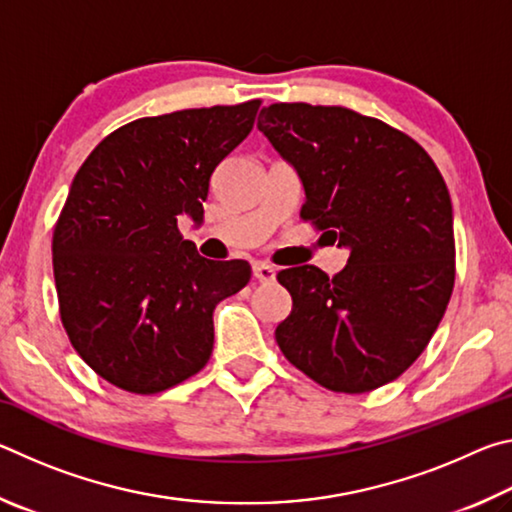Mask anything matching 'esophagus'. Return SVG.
<instances>
[{
  "label": "esophagus",
  "instance_id": "1",
  "mask_svg": "<svg viewBox=\"0 0 512 512\" xmlns=\"http://www.w3.org/2000/svg\"><path fill=\"white\" fill-rule=\"evenodd\" d=\"M253 275L259 282H273L275 280V268L268 264H253Z\"/></svg>",
  "mask_w": 512,
  "mask_h": 512
}]
</instances>
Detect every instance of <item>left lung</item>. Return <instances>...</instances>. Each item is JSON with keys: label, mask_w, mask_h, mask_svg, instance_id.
Returning <instances> with one entry per match:
<instances>
[{"label": "left lung", "mask_w": 512, "mask_h": 512, "mask_svg": "<svg viewBox=\"0 0 512 512\" xmlns=\"http://www.w3.org/2000/svg\"><path fill=\"white\" fill-rule=\"evenodd\" d=\"M257 128L300 173V219L350 248L334 277L318 266L277 273L293 307L275 341L327 391H375L420 357L452 298L445 180L413 137L343 106L271 103Z\"/></svg>", "instance_id": "1"}]
</instances>
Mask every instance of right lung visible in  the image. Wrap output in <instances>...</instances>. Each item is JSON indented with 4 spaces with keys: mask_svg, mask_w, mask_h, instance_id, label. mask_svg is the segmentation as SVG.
Wrapping results in <instances>:
<instances>
[{
    "mask_svg": "<svg viewBox=\"0 0 512 512\" xmlns=\"http://www.w3.org/2000/svg\"><path fill=\"white\" fill-rule=\"evenodd\" d=\"M262 101L176 110L112 131L76 171L51 241L69 343L108 384L162 393L214 348V307L250 280L244 259L214 262L178 230L203 216L219 162L253 131Z\"/></svg>",
    "mask_w": 512,
    "mask_h": 512,
    "instance_id": "right-lung-1",
    "label": "right lung"
}]
</instances>
